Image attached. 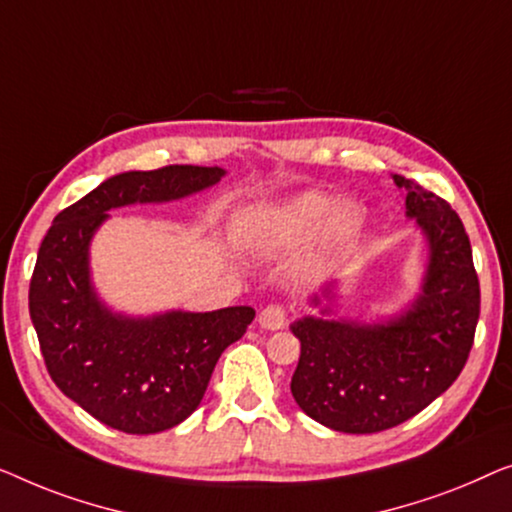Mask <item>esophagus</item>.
Masks as SVG:
<instances>
[{"label":"esophagus","instance_id":"34e87169","mask_svg":"<svg viewBox=\"0 0 512 512\" xmlns=\"http://www.w3.org/2000/svg\"><path fill=\"white\" fill-rule=\"evenodd\" d=\"M287 322V311L280 304H269L259 313V325L264 329H280Z\"/></svg>","mask_w":512,"mask_h":512}]
</instances>
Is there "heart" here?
Instances as JSON below:
<instances>
[{
  "label": "heart",
  "mask_w": 512,
  "mask_h": 512,
  "mask_svg": "<svg viewBox=\"0 0 512 512\" xmlns=\"http://www.w3.org/2000/svg\"><path fill=\"white\" fill-rule=\"evenodd\" d=\"M359 227L357 206L334 204L327 194L304 192L257 220L255 241L266 250L294 248L320 232L327 246L348 241Z\"/></svg>",
  "instance_id": "heart-1"
}]
</instances>
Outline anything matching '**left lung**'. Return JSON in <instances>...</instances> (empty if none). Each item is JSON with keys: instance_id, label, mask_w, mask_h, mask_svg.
<instances>
[{"instance_id": "8db88e82", "label": "left lung", "mask_w": 512, "mask_h": 512, "mask_svg": "<svg viewBox=\"0 0 512 512\" xmlns=\"http://www.w3.org/2000/svg\"><path fill=\"white\" fill-rule=\"evenodd\" d=\"M410 218L429 241L422 297L385 325L304 318L292 325L301 355L290 390L315 422L343 434H376L429 406L462 373L480 318L469 234L448 201L410 178Z\"/></svg>"}]
</instances>
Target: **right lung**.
<instances>
[{
	"label": "right lung",
	"mask_w": 512,
	"mask_h": 512,
	"mask_svg": "<svg viewBox=\"0 0 512 512\" xmlns=\"http://www.w3.org/2000/svg\"><path fill=\"white\" fill-rule=\"evenodd\" d=\"M218 167L171 164L104 181L55 215L30 280V318L53 383L125 434H157L190 417L227 345L246 334L250 306L127 320L99 304L88 280V243L111 208L169 201L215 185Z\"/></svg>",
	"instance_id": "1"
}]
</instances>
